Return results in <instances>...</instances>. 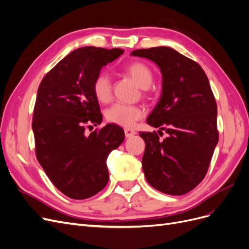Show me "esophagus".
<instances>
[{
    "label": "esophagus",
    "mask_w": 249,
    "mask_h": 249,
    "mask_svg": "<svg viewBox=\"0 0 249 249\" xmlns=\"http://www.w3.org/2000/svg\"><path fill=\"white\" fill-rule=\"evenodd\" d=\"M135 134H136V131L133 130V129H130V127H125V129H124V135H125L126 138L134 136Z\"/></svg>",
    "instance_id": "34e87169"
}]
</instances>
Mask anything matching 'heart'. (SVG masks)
Instances as JSON below:
<instances>
[{"instance_id":"heart-1","label":"heart","mask_w":249,"mask_h":249,"mask_svg":"<svg viewBox=\"0 0 249 249\" xmlns=\"http://www.w3.org/2000/svg\"><path fill=\"white\" fill-rule=\"evenodd\" d=\"M124 71L137 83L141 88H147L153 82V72L149 67L140 61L127 63ZM92 92L100 103L106 104L112 97V83L109 74L100 72L92 82ZM143 114V110L131 105L116 103L105 112L107 122L120 126H132L139 120Z\"/></svg>"}]
</instances>
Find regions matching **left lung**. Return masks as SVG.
Instances as JSON below:
<instances>
[{
	"label": "left lung",
	"mask_w": 249,
	"mask_h": 249,
	"mask_svg": "<svg viewBox=\"0 0 249 249\" xmlns=\"http://www.w3.org/2000/svg\"><path fill=\"white\" fill-rule=\"evenodd\" d=\"M132 55L152 60L163 79L161 97L146 122L167 137L139 133L145 142V178L163 193L186 194L206 177L218 143L217 105L208 77L198 63L168 47L136 50Z\"/></svg>",
	"instance_id": "left-lung-1"
}]
</instances>
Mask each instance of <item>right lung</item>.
Returning <instances> with one entry per match:
<instances>
[{"label":"right lung","instance_id":"obj_1","mask_svg":"<svg viewBox=\"0 0 249 249\" xmlns=\"http://www.w3.org/2000/svg\"><path fill=\"white\" fill-rule=\"evenodd\" d=\"M122 54V49H77L38 87L32 122L36 158L57 189L72 199L89 198L106 187L107 158L124 140V130L112 124L85 134L87 125L103 120L92 82Z\"/></svg>","mask_w":249,"mask_h":249}]
</instances>
